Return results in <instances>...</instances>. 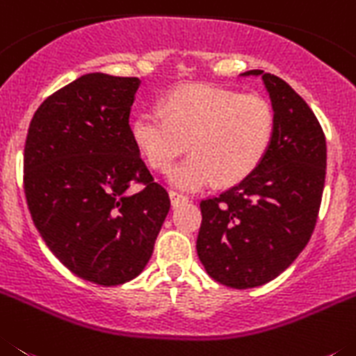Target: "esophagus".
<instances>
[{
	"label": "esophagus",
	"mask_w": 356,
	"mask_h": 356,
	"mask_svg": "<svg viewBox=\"0 0 356 356\" xmlns=\"http://www.w3.org/2000/svg\"><path fill=\"white\" fill-rule=\"evenodd\" d=\"M170 200H172V206H181V204H184V202H188V197H184V195H181L179 191H170Z\"/></svg>",
	"instance_id": "esophagus-1"
}]
</instances>
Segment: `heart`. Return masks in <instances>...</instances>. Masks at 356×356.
<instances>
[{
  "mask_svg": "<svg viewBox=\"0 0 356 356\" xmlns=\"http://www.w3.org/2000/svg\"><path fill=\"white\" fill-rule=\"evenodd\" d=\"M275 126L273 106L262 95L188 85L166 95L159 108L140 111L131 134L154 170H166L190 143L193 152L168 172V181L195 191L216 179L234 184L248 177L268 154Z\"/></svg>",
  "mask_w": 356,
  "mask_h": 356,
  "instance_id": "obj_1",
  "label": "heart"
}]
</instances>
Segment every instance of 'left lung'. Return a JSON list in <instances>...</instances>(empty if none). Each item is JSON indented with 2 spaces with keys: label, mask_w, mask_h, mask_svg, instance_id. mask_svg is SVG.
Instances as JSON below:
<instances>
[{
  "label": "left lung",
  "mask_w": 356,
  "mask_h": 356,
  "mask_svg": "<svg viewBox=\"0 0 356 356\" xmlns=\"http://www.w3.org/2000/svg\"><path fill=\"white\" fill-rule=\"evenodd\" d=\"M262 76L277 126L270 150L248 177L200 202L197 254L211 278L234 289L273 280L293 264L318 222L326 140L309 104L278 76Z\"/></svg>",
  "instance_id": "1"
}]
</instances>
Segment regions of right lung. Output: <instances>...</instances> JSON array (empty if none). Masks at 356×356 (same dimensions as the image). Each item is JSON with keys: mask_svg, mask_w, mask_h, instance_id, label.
Returning a JSON list of instances; mask_svg holds the SVG:
<instances>
[{"mask_svg": "<svg viewBox=\"0 0 356 356\" xmlns=\"http://www.w3.org/2000/svg\"><path fill=\"white\" fill-rule=\"evenodd\" d=\"M138 86V78L81 76L38 106L24 143L35 227L67 270L99 286L142 273L170 211L131 134Z\"/></svg>", "mask_w": 356, "mask_h": 356, "instance_id": "right-lung-1", "label": "right lung"}]
</instances>
